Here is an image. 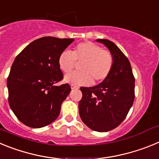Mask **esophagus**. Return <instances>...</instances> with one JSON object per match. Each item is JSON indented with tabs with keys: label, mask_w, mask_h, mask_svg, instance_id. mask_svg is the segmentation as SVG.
Wrapping results in <instances>:
<instances>
[{
	"label": "esophagus",
	"mask_w": 159,
	"mask_h": 159,
	"mask_svg": "<svg viewBox=\"0 0 159 159\" xmlns=\"http://www.w3.org/2000/svg\"><path fill=\"white\" fill-rule=\"evenodd\" d=\"M71 90H75V89H78L79 88L77 86H75V85H74V84H71Z\"/></svg>",
	"instance_id": "obj_1"
}]
</instances>
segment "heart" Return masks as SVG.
<instances>
[{"mask_svg":"<svg viewBox=\"0 0 159 159\" xmlns=\"http://www.w3.org/2000/svg\"><path fill=\"white\" fill-rule=\"evenodd\" d=\"M76 64H81L79 67L80 71L68 74L64 77V81L78 86L89 85L92 81L97 84L104 80L109 75L114 59L109 51L86 41L77 44L71 52L65 50L59 57V67L64 73L72 71Z\"/></svg>","mask_w":159,"mask_h":159,"instance_id":"heart-1","label":"heart"}]
</instances>
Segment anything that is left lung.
<instances>
[{"label":"left lung","instance_id":"left-lung-1","mask_svg":"<svg viewBox=\"0 0 159 159\" xmlns=\"http://www.w3.org/2000/svg\"><path fill=\"white\" fill-rule=\"evenodd\" d=\"M113 56V67L104 80L91 88L81 87L83 97L79 102L82 121L92 130L106 132L123 121L134 99V77L130 61L116 43L98 39Z\"/></svg>","mask_w":159,"mask_h":159}]
</instances>
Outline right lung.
I'll use <instances>...</instances> for the list:
<instances>
[{"label":"right lung","mask_w":159,"mask_h":159,"mask_svg":"<svg viewBox=\"0 0 159 159\" xmlns=\"http://www.w3.org/2000/svg\"><path fill=\"white\" fill-rule=\"evenodd\" d=\"M74 39L45 36L32 41L14 60L7 79L8 103L20 121L32 128L50 124L60 115L71 92L58 64L61 52Z\"/></svg>","instance_id":"add662e5"}]
</instances>
